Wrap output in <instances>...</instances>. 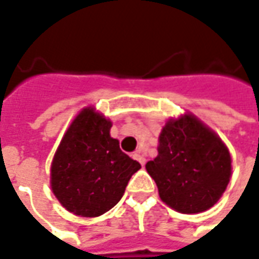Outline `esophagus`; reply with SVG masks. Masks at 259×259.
I'll list each match as a JSON object with an SVG mask.
<instances>
[{
  "label": "esophagus",
  "mask_w": 259,
  "mask_h": 259,
  "mask_svg": "<svg viewBox=\"0 0 259 259\" xmlns=\"http://www.w3.org/2000/svg\"><path fill=\"white\" fill-rule=\"evenodd\" d=\"M133 158H135V159H137V161L141 163V166H144V165H146V158L141 155L140 151L133 152Z\"/></svg>",
  "instance_id": "34e87169"
}]
</instances>
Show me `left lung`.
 Wrapping results in <instances>:
<instances>
[{
  "mask_svg": "<svg viewBox=\"0 0 259 259\" xmlns=\"http://www.w3.org/2000/svg\"><path fill=\"white\" fill-rule=\"evenodd\" d=\"M147 172L161 200L182 213L209 209L226 190L232 158L221 137L191 113L169 119L159 135L158 155Z\"/></svg>",
  "mask_w": 259,
  "mask_h": 259,
  "instance_id": "1",
  "label": "left lung"
}]
</instances>
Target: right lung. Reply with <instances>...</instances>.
<instances>
[{"instance_id":"right-lung-1","label":"right lung","mask_w":259,"mask_h":259,"mask_svg":"<svg viewBox=\"0 0 259 259\" xmlns=\"http://www.w3.org/2000/svg\"><path fill=\"white\" fill-rule=\"evenodd\" d=\"M112 122L91 107L73 119L51 163V189L69 212L100 217L122 198L141 165L119 148Z\"/></svg>"}]
</instances>
